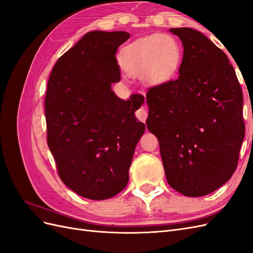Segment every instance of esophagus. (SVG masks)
I'll return each mask as SVG.
<instances>
[{"label": "esophagus", "mask_w": 253, "mask_h": 253, "mask_svg": "<svg viewBox=\"0 0 253 253\" xmlns=\"http://www.w3.org/2000/svg\"><path fill=\"white\" fill-rule=\"evenodd\" d=\"M136 117L138 118L140 121L144 122L145 120H147V117H148V111H147V109H145L144 106H141L139 110L136 111Z\"/></svg>", "instance_id": "obj_1"}]
</instances>
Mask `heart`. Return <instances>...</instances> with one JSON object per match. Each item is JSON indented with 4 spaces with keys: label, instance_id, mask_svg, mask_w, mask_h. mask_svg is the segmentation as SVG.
I'll use <instances>...</instances> for the list:
<instances>
[{
    "label": "heart",
    "instance_id": "heart-1",
    "mask_svg": "<svg viewBox=\"0 0 253 253\" xmlns=\"http://www.w3.org/2000/svg\"><path fill=\"white\" fill-rule=\"evenodd\" d=\"M181 49L170 36L154 35L128 44L122 51V66L126 73L149 84L170 80L178 71Z\"/></svg>",
    "mask_w": 253,
    "mask_h": 253
}]
</instances>
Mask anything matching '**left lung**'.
Here are the masks:
<instances>
[{
	"instance_id": "obj_1",
	"label": "left lung",
	"mask_w": 253,
	"mask_h": 253,
	"mask_svg": "<svg viewBox=\"0 0 253 253\" xmlns=\"http://www.w3.org/2000/svg\"><path fill=\"white\" fill-rule=\"evenodd\" d=\"M182 42L179 76L147 91L148 129L159 141L168 183L198 197L233 175L245 136L243 91L226 53L192 28H171Z\"/></svg>"
}]
</instances>
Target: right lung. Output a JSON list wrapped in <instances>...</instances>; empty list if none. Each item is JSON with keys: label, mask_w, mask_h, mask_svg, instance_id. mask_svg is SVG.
I'll use <instances>...</instances> for the list:
<instances>
[{"label": "right lung", "mask_w": 253, "mask_h": 253, "mask_svg": "<svg viewBox=\"0 0 253 253\" xmlns=\"http://www.w3.org/2000/svg\"><path fill=\"white\" fill-rule=\"evenodd\" d=\"M126 32H89L53 66L45 96L47 144L61 180L77 194L101 201L128 181L145 126L135 117L144 97L126 101L111 89L120 81L115 57Z\"/></svg>", "instance_id": "right-lung-1"}]
</instances>
